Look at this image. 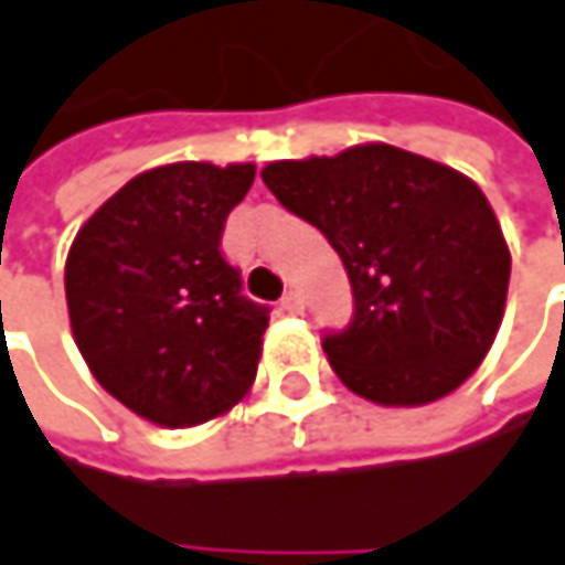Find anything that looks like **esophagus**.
<instances>
[{
	"label": "esophagus",
	"mask_w": 565,
	"mask_h": 565,
	"mask_svg": "<svg viewBox=\"0 0 565 565\" xmlns=\"http://www.w3.org/2000/svg\"><path fill=\"white\" fill-rule=\"evenodd\" d=\"M281 310H287V313H303V297L297 290H287L281 297Z\"/></svg>",
	"instance_id": "esophagus-1"
}]
</instances>
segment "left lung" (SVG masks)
Wrapping results in <instances>:
<instances>
[{
	"label": "left lung",
	"instance_id": "obj_1",
	"mask_svg": "<svg viewBox=\"0 0 565 565\" xmlns=\"http://www.w3.org/2000/svg\"><path fill=\"white\" fill-rule=\"evenodd\" d=\"M262 180L345 265L355 310L345 330L323 335L342 385L417 407L482 365L504 317L511 252L472 180L394 145L275 161Z\"/></svg>",
	"mask_w": 565,
	"mask_h": 565
}]
</instances>
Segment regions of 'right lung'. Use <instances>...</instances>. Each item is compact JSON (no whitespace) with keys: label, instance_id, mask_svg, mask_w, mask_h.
I'll list each match as a JSON object with an SVG mask.
<instances>
[{"label":"right lung","instance_id":"obj_1","mask_svg":"<svg viewBox=\"0 0 565 565\" xmlns=\"http://www.w3.org/2000/svg\"><path fill=\"white\" fill-rule=\"evenodd\" d=\"M255 164L180 161L131 178L77 232L67 310L79 352L116 401L158 427H196L258 372L268 307L223 258Z\"/></svg>","mask_w":565,"mask_h":565}]
</instances>
